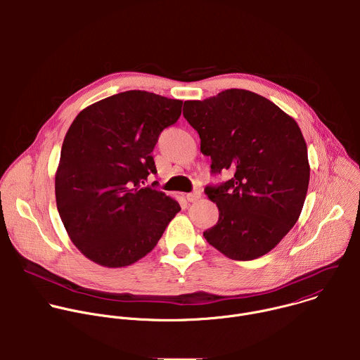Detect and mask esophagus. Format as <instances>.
Here are the masks:
<instances>
[{"mask_svg": "<svg viewBox=\"0 0 360 360\" xmlns=\"http://www.w3.org/2000/svg\"><path fill=\"white\" fill-rule=\"evenodd\" d=\"M199 198H200V192H199V191H193V192H191V193L186 195V199H188L189 202H196Z\"/></svg>", "mask_w": 360, "mask_h": 360, "instance_id": "34e87169", "label": "esophagus"}]
</instances>
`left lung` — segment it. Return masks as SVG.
I'll list each match as a JSON object with an SVG mask.
<instances>
[{
  "label": "left lung",
  "instance_id": "obj_1",
  "mask_svg": "<svg viewBox=\"0 0 360 360\" xmlns=\"http://www.w3.org/2000/svg\"><path fill=\"white\" fill-rule=\"evenodd\" d=\"M184 117L199 134L200 152L211 157V174H232L205 188L219 210L205 239L233 261L264 256L296 224L309 185L297 124L269 99L245 89L185 101Z\"/></svg>",
  "mask_w": 360,
  "mask_h": 360
}]
</instances>
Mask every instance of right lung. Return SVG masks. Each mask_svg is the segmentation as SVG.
I'll return each instance as SVG.
<instances>
[{"label":"right lung","instance_id":"add662e5","mask_svg":"<svg viewBox=\"0 0 360 360\" xmlns=\"http://www.w3.org/2000/svg\"><path fill=\"white\" fill-rule=\"evenodd\" d=\"M182 101L125 91L95 102L71 124L61 149L56 198L74 245L91 261L128 266L161 239L179 203L143 182L150 155L181 117Z\"/></svg>","mask_w":360,"mask_h":360}]
</instances>
